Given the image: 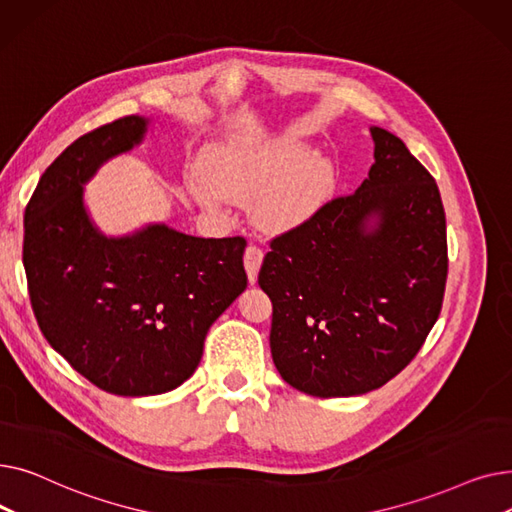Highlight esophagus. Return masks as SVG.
<instances>
[{
	"label": "esophagus",
	"instance_id": "esophagus-1",
	"mask_svg": "<svg viewBox=\"0 0 512 512\" xmlns=\"http://www.w3.org/2000/svg\"><path fill=\"white\" fill-rule=\"evenodd\" d=\"M263 261V251L255 245H249L245 251V270L249 276V282L255 284L257 282V274H259V267Z\"/></svg>",
	"mask_w": 512,
	"mask_h": 512
}]
</instances>
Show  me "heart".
<instances>
[{
    "label": "heart",
    "instance_id": "heart-1",
    "mask_svg": "<svg viewBox=\"0 0 512 512\" xmlns=\"http://www.w3.org/2000/svg\"><path fill=\"white\" fill-rule=\"evenodd\" d=\"M338 182L336 166L294 139H228L207 149L186 174V191L211 215L251 199L253 220L270 232L292 230L324 207Z\"/></svg>",
    "mask_w": 512,
    "mask_h": 512
}]
</instances>
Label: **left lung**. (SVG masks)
Instances as JSON below:
<instances>
[{
  "label": "left lung",
  "mask_w": 512,
  "mask_h": 512,
  "mask_svg": "<svg viewBox=\"0 0 512 512\" xmlns=\"http://www.w3.org/2000/svg\"><path fill=\"white\" fill-rule=\"evenodd\" d=\"M369 132V178L274 236L259 272L274 309L276 369L292 388L319 398L390 382L415 359L444 301L448 245L438 184L392 132Z\"/></svg>",
  "instance_id": "left-lung-1"
}]
</instances>
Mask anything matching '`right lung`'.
Returning <instances> with one entry per match:
<instances>
[{
    "instance_id": "add662e5",
    "label": "right lung",
    "mask_w": 512,
    "mask_h": 512,
    "mask_svg": "<svg viewBox=\"0 0 512 512\" xmlns=\"http://www.w3.org/2000/svg\"><path fill=\"white\" fill-rule=\"evenodd\" d=\"M145 130V118L124 116L83 134L43 172L24 209L22 261L43 336L118 396L164 394L191 378L211 324L247 288L242 236L149 226L107 238L91 224L83 184Z\"/></svg>"
}]
</instances>
